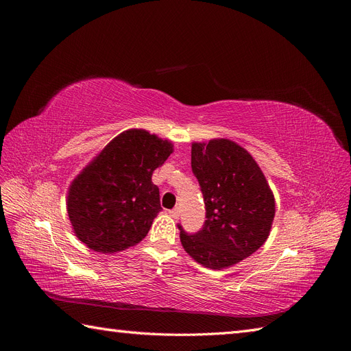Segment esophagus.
Returning <instances> with one entry per match:
<instances>
[{
    "label": "esophagus",
    "mask_w": 351,
    "mask_h": 351,
    "mask_svg": "<svg viewBox=\"0 0 351 351\" xmlns=\"http://www.w3.org/2000/svg\"><path fill=\"white\" fill-rule=\"evenodd\" d=\"M168 212H169V215H171L174 219H177L180 217V208H174V209L168 210Z\"/></svg>",
    "instance_id": "1"
}]
</instances>
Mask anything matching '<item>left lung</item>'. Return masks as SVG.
I'll return each instance as SVG.
<instances>
[{"label": "left lung", "mask_w": 351, "mask_h": 351, "mask_svg": "<svg viewBox=\"0 0 351 351\" xmlns=\"http://www.w3.org/2000/svg\"><path fill=\"white\" fill-rule=\"evenodd\" d=\"M192 171L206 221L195 234L178 224L184 250L210 269L250 256L267 241L275 215L274 195L256 161L237 143L214 139L192 145Z\"/></svg>", "instance_id": "1"}]
</instances>
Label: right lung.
<instances>
[{
	"mask_svg": "<svg viewBox=\"0 0 351 351\" xmlns=\"http://www.w3.org/2000/svg\"><path fill=\"white\" fill-rule=\"evenodd\" d=\"M171 154V142L136 129L105 146L69 190V218L80 241L101 253L142 241L162 209L152 173Z\"/></svg>",
	"mask_w": 351,
	"mask_h": 351,
	"instance_id": "right-lung-1",
	"label": "right lung"
}]
</instances>
